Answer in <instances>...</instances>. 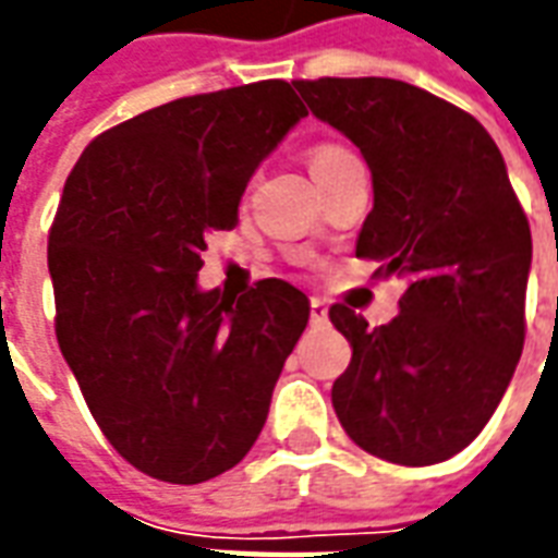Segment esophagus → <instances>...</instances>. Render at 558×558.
<instances>
[{
	"instance_id": "1",
	"label": "esophagus",
	"mask_w": 558,
	"mask_h": 558,
	"mask_svg": "<svg viewBox=\"0 0 558 558\" xmlns=\"http://www.w3.org/2000/svg\"><path fill=\"white\" fill-rule=\"evenodd\" d=\"M328 319V304L323 299H311V323H326Z\"/></svg>"
}]
</instances>
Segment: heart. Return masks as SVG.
Here are the masks:
<instances>
[{
  "mask_svg": "<svg viewBox=\"0 0 558 558\" xmlns=\"http://www.w3.org/2000/svg\"><path fill=\"white\" fill-rule=\"evenodd\" d=\"M340 155H347V148L335 146V143H323V146H316L314 151H311V172L319 170V167H326V163H331V160L340 158Z\"/></svg>",
  "mask_w": 558,
  "mask_h": 558,
  "instance_id": "1",
  "label": "heart"
}]
</instances>
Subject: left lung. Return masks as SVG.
Wrapping results in <instances>:
<instances>
[{"instance_id": "8db88e82", "label": "left lung", "mask_w": 558, "mask_h": 558, "mask_svg": "<svg viewBox=\"0 0 558 558\" xmlns=\"http://www.w3.org/2000/svg\"><path fill=\"white\" fill-rule=\"evenodd\" d=\"M307 107L362 148L374 208L355 256L374 278H403L388 326L347 304L331 323L350 367L331 403L367 454L430 466L490 421L526 340L532 232L502 151L475 116L386 77L295 80Z\"/></svg>"}]
</instances>
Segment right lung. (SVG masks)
Returning <instances> with one entry per match:
<instances>
[{
  "label": "right lung",
  "instance_id": "1",
  "mask_svg": "<svg viewBox=\"0 0 558 558\" xmlns=\"http://www.w3.org/2000/svg\"><path fill=\"white\" fill-rule=\"evenodd\" d=\"M302 116L287 80L175 98L104 131L68 175L47 266L56 340L101 433L170 484L232 469L263 430L311 302L280 278L196 290L206 239Z\"/></svg>",
  "mask_w": 558,
  "mask_h": 558
}]
</instances>
